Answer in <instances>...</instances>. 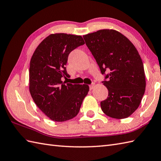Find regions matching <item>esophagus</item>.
Wrapping results in <instances>:
<instances>
[{"label":"esophagus","mask_w":161,"mask_h":161,"mask_svg":"<svg viewBox=\"0 0 161 161\" xmlns=\"http://www.w3.org/2000/svg\"><path fill=\"white\" fill-rule=\"evenodd\" d=\"M94 86H95L94 83H92L91 85H90V90H93V89H94Z\"/></svg>","instance_id":"esophagus-1"}]
</instances>
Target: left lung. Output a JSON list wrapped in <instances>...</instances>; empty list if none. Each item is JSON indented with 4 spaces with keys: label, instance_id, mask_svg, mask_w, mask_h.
I'll list each match as a JSON object with an SVG mask.
<instances>
[{
    "label": "left lung",
    "instance_id": "obj_1",
    "mask_svg": "<svg viewBox=\"0 0 161 161\" xmlns=\"http://www.w3.org/2000/svg\"><path fill=\"white\" fill-rule=\"evenodd\" d=\"M83 38L105 75L102 83L108 88V96L101 102L103 112L114 119L129 117L140 105L146 85L137 49L127 37L113 30H98Z\"/></svg>",
    "mask_w": 161,
    "mask_h": 161
}]
</instances>
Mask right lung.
I'll list each match as a JSON object with an SVG mask.
<instances>
[{"instance_id":"1","label":"right lung","mask_w":161,"mask_h":161,"mask_svg":"<svg viewBox=\"0 0 161 161\" xmlns=\"http://www.w3.org/2000/svg\"><path fill=\"white\" fill-rule=\"evenodd\" d=\"M85 44L81 36L50 34L36 49L30 67V92L36 105L51 120L63 122L79 112L89 92L87 85L66 83V70L71 51Z\"/></svg>"}]
</instances>
